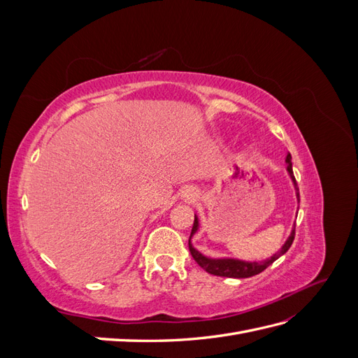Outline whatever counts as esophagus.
<instances>
[{"mask_svg":"<svg viewBox=\"0 0 358 358\" xmlns=\"http://www.w3.org/2000/svg\"><path fill=\"white\" fill-rule=\"evenodd\" d=\"M183 197H185V200H188V201H192L194 199H196V191H194L192 188H187L185 191H183Z\"/></svg>","mask_w":358,"mask_h":358,"instance_id":"34e87169","label":"esophagus"}]
</instances>
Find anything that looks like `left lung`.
Listing matches in <instances>:
<instances>
[{
	"label": "left lung",
	"instance_id": "left-lung-1",
	"mask_svg": "<svg viewBox=\"0 0 358 358\" xmlns=\"http://www.w3.org/2000/svg\"><path fill=\"white\" fill-rule=\"evenodd\" d=\"M287 164H288L287 170L289 173L292 182H294V187H296V191H297V200L300 201L299 187H297V182H296V178H294V173H292V164H291V155L289 154L287 155ZM197 229H199V221H197V216H196V218H194V225H192V230H191L188 246H189V252H191L192 258L197 262V264L210 275L222 276V278H239V279L241 278H251V276L262 273L263 270H266L270 264L275 263L279 257H282L288 251V249L292 245V242H294V236H296V225H294V229H292L285 245L280 248V251L276 252L272 258H268V259H266V262H262V263H257V262L246 263V262H241V259H233V258H216L215 259V258H208V257L201 255L197 251V249H194V246L191 245V237H192L194 233L197 231Z\"/></svg>",
	"mask_w": 358,
	"mask_h": 358
}]
</instances>
